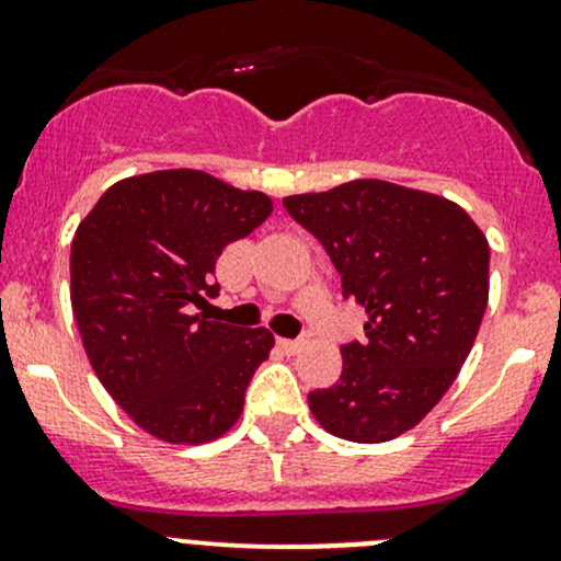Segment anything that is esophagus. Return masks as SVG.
Returning a JSON list of instances; mask_svg holds the SVG:
<instances>
[{"instance_id":"obj_1","label":"esophagus","mask_w":561,"mask_h":561,"mask_svg":"<svg viewBox=\"0 0 561 561\" xmlns=\"http://www.w3.org/2000/svg\"><path fill=\"white\" fill-rule=\"evenodd\" d=\"M276 344H279V350L285 352V355H296V352L306 344V341L304 339H279Z\"/></svg>"}]
</instances>
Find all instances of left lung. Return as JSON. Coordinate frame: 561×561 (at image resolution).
Listing matches in <instances>:
<instances>
[{
    "mask_svg": "<svg viewBox=\"0 0 561 561\" xmlns=\"http://www.w3.org/2000/svg\"><path fill=\"white\" fill-rule=\"evenodd\" d=\"M320 239L344 298L365 309V341L341 346L339 385L309 392L330 435L392 440L420 424L473 350L489 300V244L449 198L385 180L287 196Z\"/></svg>",
    "mask_w": 561,
    "mask_h": 561,
    "instance_id": "1",
    "label": "left lung"
}]
</instances>
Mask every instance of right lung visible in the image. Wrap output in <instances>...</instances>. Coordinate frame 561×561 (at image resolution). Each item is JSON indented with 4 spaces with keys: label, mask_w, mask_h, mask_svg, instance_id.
Here are the masks:
<instances>
[{
    "label": "right lung",
    "mask_w": 561,
    "mask_h": 561,
    "mask_svg": "<svg viewBox=\"0 0 561 561\" xmlns=\"http://www.w3.org/2000/svg\"><path fill=\"white\" fill-rule=\"evenodd\" d=\"M265 193L196 169L115 182L72 239V311L99 381L145 433L206 444L233 427L274 335L204 314L215 263L271 215Z\"/></svg>",
    "instance_id": "obj_1"
}]
</instances>
